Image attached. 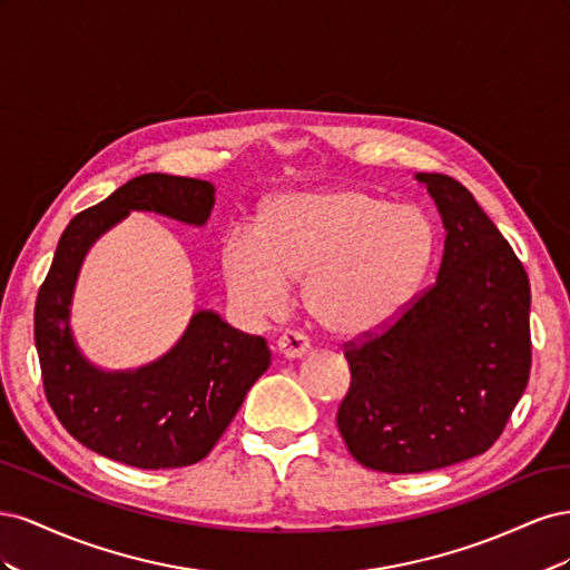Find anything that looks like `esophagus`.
<instances>
[{
  "label": "esophagus",
  "mask_w": 570,
  "mask_h": 570,
  "mask_svg": "<svg viewBox=\"0 0 570 570\" xmlns=\"http://www.w3.org/2000/svg\"><path fill=\"white\" fill-rule=\"evenodd\" d=\"M275 350H278V354L285 358H302L308 354V342L299 333H285L278 340V344H275Z\"/></svg>",
  "instance_id": "obj_1"
}]
</instances>
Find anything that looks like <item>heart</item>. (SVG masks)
Instances as JSON below:
<instances>
[{
    "label": "heart",
    "mask_w": 570,
    "mask_h": 570,
    "mask_svg": "<svg viewBox=\"0 0 570 570\" xmlns=\"http://www.w3.org/2000/svg\"><path fill=\"white\" fill-rule=\"evenodd\" d=\"M435 258V230L413 206L358 187L271 199L256 233L223 239L233 304L254 321L278 318L304 283L306 314L325 335L361 340L385 331L419 295Z\"/></svg>",
    "instance_id": "heart-1"
}]
</instances>
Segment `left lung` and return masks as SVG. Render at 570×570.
<instances>
[{
  "instance_id": "obj_1",
  "label": "left lung",
  "mask_w": 570,
  "mask_h": 570,
  "mask_svg": "<svg viewBox=\"0 0 570 570\" xmlns=\"http://www.w3.org/2000/svg\"><path fill=\"white\" fill-rule=\"evenodd\" d=\"M444 226L433 287L385 333L350 344L337 428L373 471L425 473L488 452L530 375V283L475 197L416 174Z\"/></svg>"
}]
</instances>
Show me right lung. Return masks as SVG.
Wrapping results in <instances>:
<instances>
[{
    "label": "right lung",
    "mask_w": 570,
    "mask_h": 570,
    "mask_svg": "<svg viewBox=\"0 0 570 570\" xmlns=\"http://www.w3.org/2000/svg\"><path fill=\"white\" fill-rule=\"evenodd\" d=\"M216 204L209 180L147 174L68 223L36 302V347L49 406L88 450L135 465L180 469L202 461L271 366L264 337L239 333L212 308L189 318L180 340L145 366L109 371L82 354L71 306L85 256L130 212L202 228Z\"/></svg>",
    "instance_id": "obj_1"
}]
</instances>
